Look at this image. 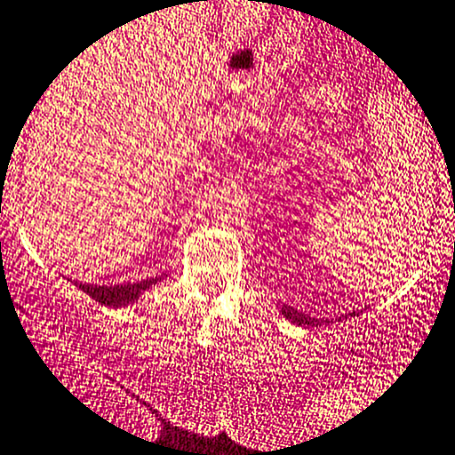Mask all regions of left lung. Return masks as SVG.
<instances>
[{
	"label": "left lung",
	"mask_w": 455,
	"mask_h": 455,
	"mask_svg": "<svg viewBox=\"0 0 455 455\" xmlns=\"http://www.w3.org/2000/svg\"><path fill=\"white\" fill-rule=\"evenodd\" d=\"M282 313H284V315L289 317V320L298 322V324H315V320H313V317L304 315V313H298V311H295V308H282Z\"/></svg>",
	"instance_id": "8db88e82"
}]
</instances>
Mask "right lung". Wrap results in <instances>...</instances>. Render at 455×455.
<instances>
[{
    "label": "right lung",
    "instance_id": "right-lung-1",
    "mask_svg": "<svg viewBox=\"0 0 455 455\" xmlns=\"http://www.w3.org/2000/svg\"><path fill=\"white\" fill-rule=\"evenodd\" d=\"M162 277H151V280L135 282V284H116V286H97V284H82L79 282V289L86 295H91L95 302L106 304V307H126V304H133L135 299L142 295V291H147L148 286H153L156 282H160Z\"/></svg>",
    "mask_w": 455,
    "mask_h": 455
}]
</instances>
